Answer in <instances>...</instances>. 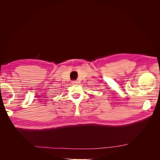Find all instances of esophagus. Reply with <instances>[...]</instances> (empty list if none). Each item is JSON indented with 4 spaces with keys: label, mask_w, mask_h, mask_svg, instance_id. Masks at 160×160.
Segmentation results:
<instances>
[{
    "label": "esophagus",
    "mask_w": 160,
    "mask_h": 160,
    "mask_svg": "<svg viewBox=\"0 0 160 160\" xmlns=\"http://www.w3.org/2000/svg\"><path fill=\"white\" fill-rule=\"evenodd\" d=\"M77 83H78V82H77V81H72V84L75 85V84H77Z\"/></svg>",
    "instance_id": "esophagus-1"
}]
</instances>
